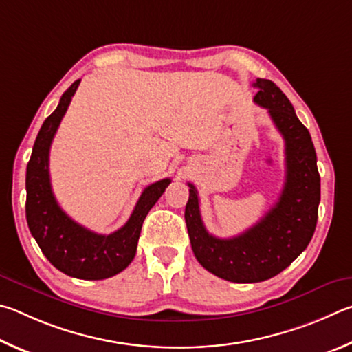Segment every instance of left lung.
Returning a JSON list of instances; mask_svg holds the SVG:
<instances>
[{"mask_svg":"<svg viewBox=\"0 0 352 352\" xmlns=\"http://www.w3.org/2000/svg\"><path fill=\"white\" fill-rule=\"evenodd\" d=\"M254 102L269 111L285 139L286 182L278 201L249 230L217 238L204 227L198 192L188 184L186 223L193 254L201 266L233 283H260L285 270L312 239L320 204V175L311 134L278 86L256 78Z\"/></svg>","mask_w":352,"mask_h":352,"instance_id":"8db88e82","label":"left lung"}]
</instances>
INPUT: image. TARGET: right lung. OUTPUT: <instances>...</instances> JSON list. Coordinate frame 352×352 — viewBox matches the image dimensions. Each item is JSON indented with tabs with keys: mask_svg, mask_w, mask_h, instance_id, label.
I'll use <instances>...</instances> for the list:
<instances>
[{
	"mask_svg": "<svg viewBox=\"0 0 352 352\" xmlns=\"http://www.w3.org/2000/svg\"><path fill=\"white\" fill-rule=\"evenodd\" d=\"M80 85L76 80L60 98L58 107L43 122L26 170V219L36 244L54 267L80 280H104L133 261L144 219L170 186V177L142 192L126 224L109 235L85 229L61 210L52 193L49 150L55 133Z\"/></svg>",
	"mask_w": 352,
	"mask_h": 352,
	"instance_id": "right-lung-1",
	"label": "right lung"
}]
</instances>
